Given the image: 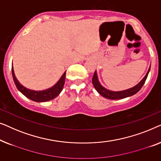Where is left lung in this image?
<instances>
[{
    "mask_svg": "<svg viewBox=\"0 0 161 161\" xmlns=\"http://www.w3.org/2000/svg\"><path fill=\"white\" fill-rule=\"evenodd\" d=\"M149 69H150V67L148 70L147 73L145 75V76L143 78L140 82L137 85H136L135 87H133L130 89L126 90H123V91H119V92H113V91H110V90H108L104 88L101 85V84L99 83V81L98 80V76H97V74L96 71H95V73L93 74V76H92V84H93L94 87L96 88V90L98 91L99 93H100L101 96L105 97V98H108V99H112V100H117V99H122V98H127V97L131 96L133 95H134L139 91L141 90V88L142 87V86L144 85V82L147 78Z\"/></svg>",
    "mask_w": 161,
    "mask_h": 161,
    "instance_id": "obj_1",
    "label": "left lung"
}]
</instances>
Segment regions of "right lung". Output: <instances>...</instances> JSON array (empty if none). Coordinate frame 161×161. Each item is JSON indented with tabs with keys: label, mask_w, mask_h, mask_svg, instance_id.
<instances>
[{
	"label": "right lung",
	"mask_w": 161,
	"mask_h": 161,
	"mask_svg": "<svg viewBox=\"0 0 161 161\" xmlns=\"http://www.w3.org/2000/svg\"><path fill=\"white\" fill-rule=\"evenodd\" d=\"M12 72L13 80L17 89L25 96H26L27 98L31 99V100L36 101V102H45V101H50L52 99L56 98L60 93V92L62 91L63 86H64L65 72L63 74L62 77L60 78V80L58 81V82L55 86H53V87L49 88L48 90H43V91H33V90L27 89V88L23 87L22 85H20L19 81H17V78L15 77L13 66H12Z\"/></svg>",
	"instance_id": "add662e5"
}]
</instances>
